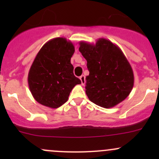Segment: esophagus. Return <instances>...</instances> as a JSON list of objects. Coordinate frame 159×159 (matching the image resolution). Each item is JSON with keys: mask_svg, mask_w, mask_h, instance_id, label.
Here are the masks:
<instances>
[{"mask_svg": "<svg viewBox=\"0 0 159 159\" xmlns=\"http://www.w3.org/2000/svg\"><path fill=\"white\" fill-rule=\"evenodd\" d=\"M79 78L81 81V84L84 85V84H85V76L84 75H81V76H80Z\"/></svg>", "mask_w": 159, "mask_h": 159, "instance_id": "obj_1", "label": "esophagus"}]
</instances>
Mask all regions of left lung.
I'll return each instance as SVG.
<instances>
[{"label": "left lung", "mask_w": 159, "mask_h": 159, "mask_svg": "<svg viewBox=\"0 0 159 159\" xmlns=\"http://www.w3.org/2000/svg\"><path fill=\"white\" fill-rule=\"evenodd\" d=\"M79 44L89 70L85 86L89 100L105 108L124 101L134 86V74L122 51L105 38H99L94 44L85 41Z\"/></svg>", "instance_id": "1"}]
</instances>
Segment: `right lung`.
<instances>
[{
    "instance_id": "obj_1",
    "label": "right lung",
    "mask_w": 159,
    "mask_h": 159,
    "mask_svg": "<svg viewBox=\"0 0 159 159\" xmlns=\"http://www.w3.org/2000/svg\"><path fill=\"white\" fill-rule=\"evenodd\" d=\"M74 52V44L65 38H53L40 49L28 77L30 91L38 103L59 108L68 101L73 88L81 84L70 64Z\"/></svg>"
}]
</instances>
